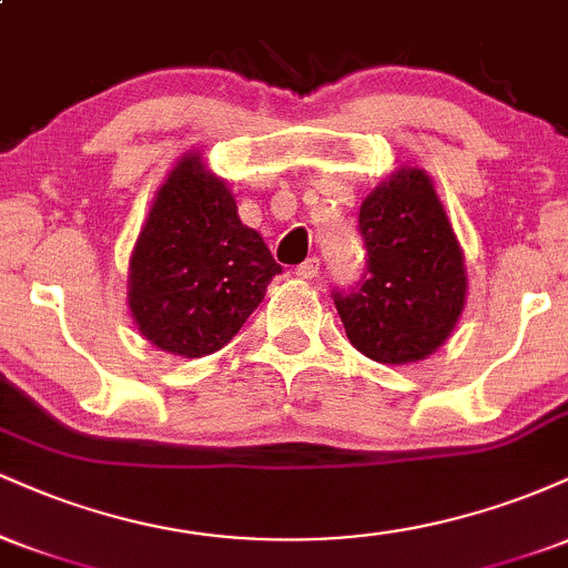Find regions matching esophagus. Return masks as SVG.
Returning a JSON list of instances; mask_svg holds the SVG:
<instances>
[{
	"label": "esophagus",
	"mask_w": 568,
	"mask_h": 568,
	"mask_svg": "<svg viewBox=\"0 0 568 568\" xmlns=\"http://www.w3.org/2000/svg\"><path fill=\"white\" fill-rule=\"evenodd\" d=\"M317 272H321V258H306L304 264H298L296 266V275L302 277V280H312V277H317Z\"/></svg>",
	"instance_id": "obj_1"
}]
</instances>
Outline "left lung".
Instances as JSON below:
<instances>
[{
  "label": "left lung",
  "mask_w": 568,
  "mask_h": 568,
  "mask_svg": "<svg viewBox=\"0 0 568 568\" xmlns=\"http://www.w3.org/2000/svg\"><path fill=\"white\" fill-rule=\"evenodd\" d=\"M368 272L334 302L349 344L384 366H408L438 352L467 304L465 251L433 179L397 168L361 205Z\"/></svg>",
  "instance_id": "8db88e82"
}]
</instances>
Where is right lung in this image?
Instances as JSON below:
<instances>
[{"instance_id":"obj_1","label":"right lung","mask_w":568,"mask_h":568,"mask_svg":"<svg viewBox=\"0 0 568 568\" xmlns=\"http://www.w3.org/2000/svg\"><path fill=\"white\" fill-rule=\"evenodd\" d=\"M277 272L262 234L240 221L226 181L186 152L130 253V315L154 347L194 361L232 342Z\"/></svg>"}]
</instances>
